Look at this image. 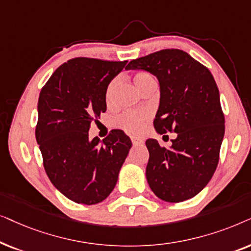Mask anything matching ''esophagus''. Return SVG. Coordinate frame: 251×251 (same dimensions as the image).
<instances>
[{
    "mask_svg": "<svg viewBox=\"0 0 251 251\" xmlns=\"http://www.w3.org/2000/svg\"><path fill=\"white\" fill-rule=\"evenodd\" d=\"M142 142H143V140H141V139H138V138H132V143H133V146L141 145Z\"/></svg>",
    "mask_w": 251,
    "mask_h": 251,
    "instance_id": "esophagus-1",
    "label": "esophagus"
}]
</instances>
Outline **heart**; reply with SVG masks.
Returning a JSON list of instances; mask_svg holds the SVG:
<instances>
[{
	"instance_id": "heart-1",
	"label": "heart",
	"mask_w": 251,
	"mask_h": 251,
	"mask_svg": "<svg viewBox=\"0 0 251 251\" xmlns=\"http://www.w3.org/2000/svg\"><path fill=\"white\" fill-rule=\"evenodd\" d=\"M133 82L142 93L149 88H156V79L153 78L151 73L147 71H138L134 72L132 75ZM120 78L116 76L108 83L105 89V102L109 106L112 105L113 96H115L116 89L119 85ZM149 115L146 112H136L128 111L124 112L115 119V125L117 127L123 128L124 131L132 133V134H139L142 131L145 123L148 120Z\"/></svg>"
}]
</instances>
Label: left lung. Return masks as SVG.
<instances>
[{"label":"left lung","mask_w":251,"mask_h":251,"mask_svg":"<svg viewBox=\"0 0 251 251\" xmlns=\"http://www.w3.org/2000/svg\"><path fill=\"white\" fill-rule=\"evenodd\" d=\"M143 70L159 81L157 133H176L171 148L148 139L146 176L153 194L165 202L194 198L208 185L219 160L225 117L219 91L208 68L180 49H163L133 59L127 70Z\"/></svg>","instance_id":"left-lung-1"}]
</instances>
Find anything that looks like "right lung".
<instances>
[{"mask_svg": "<svg viewBox=\"0 0 251 251\" xmlns=\"http://www.w3.org/2000/svg\"><path fill=\"white\" fill-rule=\"evenodd\" d=\"M127 61L76 57L62 64L40 92L35 138L53 186L71 201L92 205L115 188L132 147L123 131L89 140L93 120L105 112V89Z\"/></svg>", "mask_w": 251, "mask_h": 251, "instance_id": "1", "label": "right lung"}]
</instances>
